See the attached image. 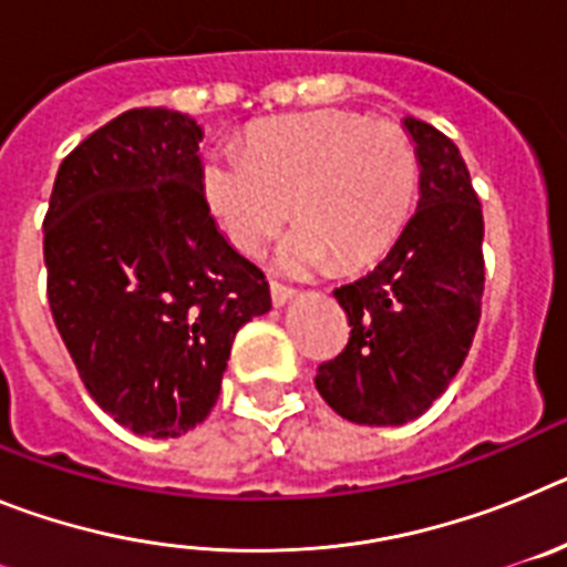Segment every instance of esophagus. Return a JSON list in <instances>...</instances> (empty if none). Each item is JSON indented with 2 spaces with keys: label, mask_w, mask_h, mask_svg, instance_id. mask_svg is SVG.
Returning <instances> with one entry per match:
<instances>
[{
  "label": "esophagus",
  "mask_w": 567,
  "mask_h": 567,
  "mask_svg": "<svg viewBox=\"0 0 567 567\" xmlns=\"http://www.w3.org/2000/svg\"><path fill=\"white\" fill-rule=\"evenodd\" d=\"M272 303L275 307H284V303H287L289 298H292L295 295V289L292 287H284V284H278V280H272Z\"/></svg>",
  "instance_id": "34e87169"
}]
</instances>
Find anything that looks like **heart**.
Listing matches in <instances>:
<instances>
[{
	"instance_id": "1",
	"label": "heart",
	"mask_w": 567,
	"mask_h": 567,
	"mask_svg": "<svg viewBox=\"0 0 567 567\" xmlns=\"http://www.w3.org/2000/svg\"><path fill=\"white\" fill-rule=\"evenodd\" d=\"M417 184L412 138L352 110L272 118L249 130L247 150L215 147L202 164L209 213L240 252H258L295 204L300 224L278 252L289 272L380 258L412 218Z\"/></svg>"
}]
</instances>
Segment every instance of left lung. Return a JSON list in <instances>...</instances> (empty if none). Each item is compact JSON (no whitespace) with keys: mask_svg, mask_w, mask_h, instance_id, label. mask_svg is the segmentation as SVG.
<instances>
[{"mask_svg":"<svg viewBox=\"0 0 567 567\" xmlns=\"http://www.w3.org/2000/svg\"><path fill=\"white\" fill-rule=\"evenodd\" d=\"M420 162V202L372 272L334 289L349 340L315 385L340 417L403 425L449 389L483 309V207L457 144L405 118Z\"/></svg>","mask_w":567,"mask_h":567,"instance_id":"obj_1","label":"left lung"}]
</instances>
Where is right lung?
Segmentation results:
<instances>
[{
	"mask_svg": "<svg viewBox=\"0 0 567 567\" xmlns=\"http://www.w3.org/2000/svg\"><path fill=\"white\" fill-rule=\"evenodd\" d=\"M198 142L189 115L127 110L64 158L44 215L59 334L90 398L144 437L202 423L235 332L272 309L209 215Z\"/></svg>",
	"mask_w": 567,
	"mask_h": 567,
	"instance_id": "right-lung-1",
	"label": "right lung"
}]
</instances>
